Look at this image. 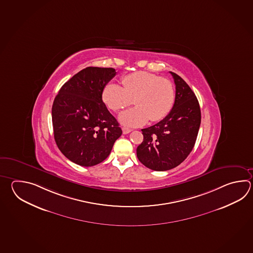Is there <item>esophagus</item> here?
Returning <instances> with one entry per match:
<instances>
[{
	"mask_svg": "<svg viewBox=\"0 0 253 253\" xmlns=\"http://www.w3.org/2000/svg\"><path fill=\"white\" fill-rule=\"evenodd\" d=\"M131 131V129H129V128H126V127H124L123 128V132H124V134H128Z\"/></svg>",
	"mask_w": 253,
	"mask_h": 253,
	"instance_id": "1",
	"label": "esophagus"
}]
</instances>
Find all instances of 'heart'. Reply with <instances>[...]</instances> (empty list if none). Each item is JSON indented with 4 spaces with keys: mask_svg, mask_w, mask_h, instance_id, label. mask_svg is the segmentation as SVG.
<instances>
[{
    "mask_svg": "<svg viewBox=\"0 0 253 253\" xmlns=\"http://www.w3.org/2000/svg\"><path fill=\"white\" fill-rule=\"evenodd\" d=\"M122 84L108 83L102 98L110 110L119 112L132 103L136 106L121 114L120 120L129 126H140L148 122H159L169 114L174 105V84L167 78L150 72L139 71L124 76Z\"/></svg>",
    "mask_w": 253,
    "mask_h": 253,
    "instance_id": "heart-1",
    "label": "heart"
}]
</instances>
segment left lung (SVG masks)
Here are the masks:
<instances>
[{
	"label": "left lung",
	"instance_id": "left-lung-1",
	"mask_svg": "<svg viewBox=\"0 0 253 253\" xmlns=\"http://www.w3.org/2000/svg\"><path fill=\"white\" fill-rule=\"evenodd\" d=\"M175 84V103L160 123L141 129L143 141L137 157L155 171L169 170L181 164L196 143L201 124V111L196 94L184 79L170 72Z\"/></svg>",
	"mask_w": 253,
	"mask_h": 253
}]
</instances>
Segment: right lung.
<instances>
[{"instance_id":"1","label":"right lung","mask_w":253,"mask_h":253,"mask_svg":"<svg viewBox=\"0 0 253 253\" xmlns=\"http://www.w3.org/2000/svg\"><path fill=\"white\" fill-rule=\"evenodd\" d=\"M115 75L112 67H86L65 83L54 100L55 141L64 156L78 165L101 163L123 133L102 98L103 87Z\"/></svg>"}]
</instances>
